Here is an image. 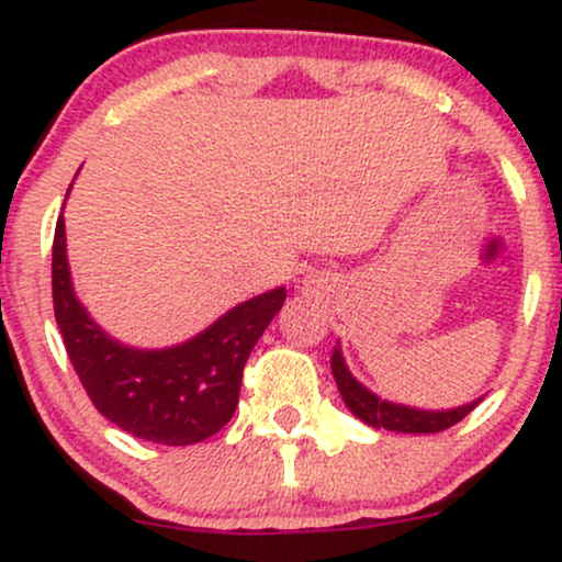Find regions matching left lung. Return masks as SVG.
<instances>
[{"label": "left lung", "mask_w": 562, "mask_h": 562, "mask_svg": "<svg viewBox=\"0 0 562 562\" xmlns=\"http://www.w3.org/2000/svg\"><path fill=\"white\" fill-rule=\"evenodd\" d=\"M333 378L338 383L340 396L348 409L364 420L372 428H385L396 430V434H438V430H447L451 425L465 420L470 412L475 409L479 402H470L465 406H457L449 412H425V409H412V406H398L391 402H380L375 393H370L362 383L353 380L351 372L346 370L344 357H340V348L333 351Z\"/></svg>", "instance_id": "1"}]
</instances>
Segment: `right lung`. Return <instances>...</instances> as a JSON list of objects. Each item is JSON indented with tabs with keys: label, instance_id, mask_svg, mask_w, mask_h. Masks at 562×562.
<instances>
[{
	"label": "right lung",
	"instance_id": "1",
	"mask_svg": "<svg viewBox=\"0 0 562 562\" xmlns=\"http://www.w3.org/2000/svg\"><path fill=\"white\" fill-rule=\"evenodd\" d=\"M285 288L240 303L182 346L139 351L108 338L70 285L66 224L53 243V306L68 359L94 409L126 434L166 447L214 436L232 420L256 340L285 303Z\"/></svg>",
	"mask_w": 562,
	"mask_h": 562
}]
</instances>
